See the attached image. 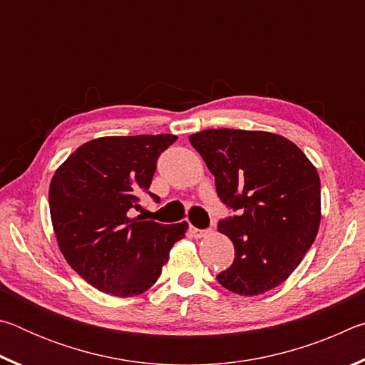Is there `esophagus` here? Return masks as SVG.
<instances>
[{
    "mask_svg": "<svg viewBox=\"0 0 365 365\" xmlns=\"http://www.w3.org/2000/svg\"><path fill=\"white\" fill-rule=\"evenodd\" d=\"M190 235L193 238H202V237H206L207 235V230H200V228H196V227H193V225H190Z\"/></svg>",
    "mask_w": 365,
    "mask_h": 365,
    "instance_id": "esophagus-1",
    "label": "esophagus"
}]
</instances>
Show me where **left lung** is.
I'll return each instance as SVG.
<instances>
[{
  "label": "left lung",
  "instance_id": "8db88e82",
  "mask_svg": "<svg viewBox=\"0 0 365 365\" xmlns=\"http://www.w3.org/2000/svg\"><path fill=\"white\" fill-rule=\"evenodd\" d=\"M190 143L215 177V190L240 215L219 222L235 261L217 275L228 292L257 296L285 282L320 225V178L293 141L262 130L209 128Z\"/></svg>",
  "mask_w": 365,
  "mask_h": 365
}]
</instances>
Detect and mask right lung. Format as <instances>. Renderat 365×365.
Instances as JSON below:
<instances>
[{
	"label": "right lung",
	"instance_id": "right-lung-1",
	"mask_svg": "<svg viewBox=\"0 0 365 365\" xmlns=\"http://www.w3.org/2000/svg\"><path fill=\"white\" fill-rule=\"evenodd\" d=\"M175 140L169 133L95 138L54 172L49 212L58 246L67 264L103 293L130 298L150 289L188 230L187 222L130 217L141 207L138 195L150 190L159 154Z\"/></svg>",
	"mask_w": 365,
	"mask_h": 365
}]
</instances>
